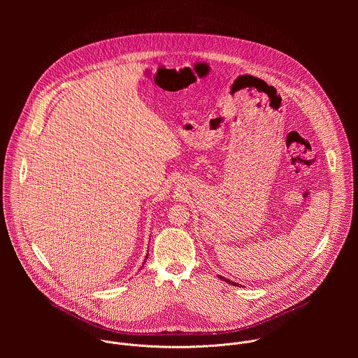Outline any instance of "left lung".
<instances>
[{"mask_svg": "<svg viewBox=\"0 0 358 358\" xmlns=\"http://www.w3.org/2000/svg\"><path fill=\"white\" fill-rule=\"evenodd\" d=\"M221 279H224L227 283H231V285H234V286H239V283H235V282H232V280H228V279H225V278H222V276H220Z\"/></svg>", "mask_w": 358, "mask_h": 358, "instance_id": "left-lung-1", "label": "left lung"}]
</instances>
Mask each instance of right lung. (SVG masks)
<instances>
[{
  "instance_id": "obj_1",
  "label": "right lung",
  "mask_w": 358,
  "mask_h": 358,
  "mask_svg": "<svg viewBox=\"0 0 358 358\" xmlns=\"http://www.w3.org/2000/svg\"><path fill=\"white\" fill-rule=\"evenodd\" d=\"M145 258H147V257H145Z\"/></svg>"
}]
</instances>
